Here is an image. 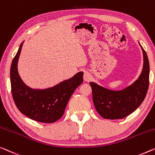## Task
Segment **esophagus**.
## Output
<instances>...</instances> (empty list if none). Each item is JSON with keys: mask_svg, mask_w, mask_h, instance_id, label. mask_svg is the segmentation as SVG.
<instances>
[{"mask_svg": "<svg viewBox=\"0 0 155 155\" xmlns=\"http://www.w3.org/2000/svg\"><path fill=\"white\" fill-rule=\"evenodd\" d=\"M92 77L91 75V74H89L88 72H85L84 75V79L85 81H90L91 80Z\"/></svg>", "mask_w": 155, "mask_h": 155, "instance_id": "1", "label": "esophagus"}]
</instances>
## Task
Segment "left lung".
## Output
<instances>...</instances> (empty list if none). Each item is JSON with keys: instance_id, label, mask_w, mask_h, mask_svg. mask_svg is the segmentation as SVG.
<instances>
[{"instance_id": "8db88e82", "label": "left lung", "mask_w": 155, "mask_h": 155, "mask_svg": "<svg viewBox=\"0 0 155 155\" xmlns=\"http://www.w3.org/2000/svg\"><path fill=\"white\" fill-rule=\"evenodd\" d=\"M140 46L143 54V67L139 77L132 84L121 91H112L90 82L94 107L104 118H123L134 111L143 101L149 87L150 65L146 52Z\"/></svg>"}]
</instances>
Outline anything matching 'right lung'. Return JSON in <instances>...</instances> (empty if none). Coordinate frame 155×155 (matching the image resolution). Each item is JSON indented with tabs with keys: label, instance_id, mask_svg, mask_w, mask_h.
Listing matches in <instances>:
<instances>
[{
	"label": "right lung",
	"instance_id": "add662e5",
	"mask_svg": "<svg viewBox=\"0 0 155 155\" xmlns=\"http://www.w3.org/2000/svg\"><path fill=\"white\" fill-rule=\"evenodd\" d=\"M24 41L14 58L10 68L11 89L13 100L19 111L35 121L53 123L61 118L71 94L83 83L84 72L54 87L33 89L24 84L18 72V61Z\"/></svg>",
	"mask_w": 155,
	"mask_h": 155
}]
</instances>
